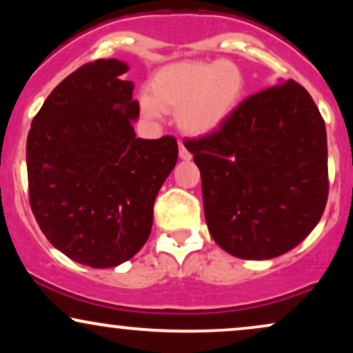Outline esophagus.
<instances>
[{
  "label": "esophagus",
  "mask_w": 353,
  "mask_h": 353,
  "mask_svg": "<svg viewBox=\"0 0 353 353\" xmlns=\"http://www.w3.org/2000/svg\"><path fill=\"white\" fill-rule=\"evenodd\" d=\"M179 157L182 161H190V157H192V154L188 151V148L182 143H179Z\"/></svg>",
  "instance_id": "34e87169"
}]
</instances>
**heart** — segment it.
Masks as SVG:
<instances>
[{"label":"heart","mask_w":353,"mask_h":353,"mask_svg":"<svg viewBox=\"0 0 353 353\" xmlns=\"http://www.w3.org/2000/svg\"><path fill=\"white\" fill-rule=\"evenodd\" d=\"M244 92L245 74L234 61L185 59L154 72L151 88L141 89L139 106L151 119L177 112L181 128L201 136L224 123Z\"/></svg>","instance_id":"heart-1"}]
</instances>
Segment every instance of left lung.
<instances>
[{"label":"left lung","mask_w":353,"mask_h":353,"mask_svg":"<svg viewBox=\"0 0 353 353\" xmlns=\"http://www.w3.org/2000/svg\"><path fill=\"white\" fill-rule=\"evenodd\" d=\"M184 145L201 171L209 232L225 252L274 259L319 224L329 197L327 132L302 84L255 92Z\"/></svg>","instance_id":"left-lung-1"}]
</instances>
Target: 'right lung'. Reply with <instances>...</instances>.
<instances>
[{
	"instance_id": "1",
	"label": "right lung",
	"mask_w": 353,
	"mask_h": 353,
	"mask_svg": "<svg viewBox=\"0 0 353 353\" xmlns=\"http://www.w3.org/2000/svg\"><path fill=\"white\" fill-rule=\"evenodd\" d=\"M128 64L96 59L52 89L26 143L30 204L56 249L83 265L129 261L148 241L157 192L176 165V137H136L139 103Z\"/></svg>"
}]
</instances>
